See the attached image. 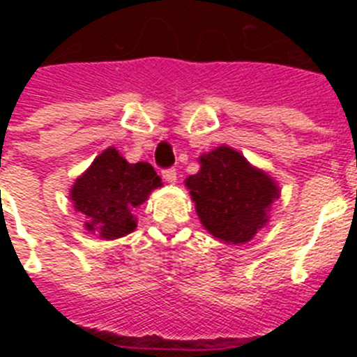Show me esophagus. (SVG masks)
<instances>
[{
  "label": "esophagus",
  "mask_w": 357,
  "mask_h": 357,
  "mask_svg": "<svg viewBox=\"0 0 357 357\" xmlns=\"http://www.w3.org/2000/svg\"><path fill=\"white\" fill-rule=\"evenodd\" d=\"M162 176L166 178V182H169V184H175V182H176V169L175 168L164 169Z\"/></svg>",
  "instance_id": "obj_1"
}]
</instances>
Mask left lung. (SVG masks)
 Listing matches in <instances>:
<instances>
[{
  "mask_svg": "<svg viewBox=\"0 0 357 357\" xmlns=\"http://www.w3.org/2000/svg\"><path fill=\"white\" fill-rule=\"evenodd\" d=\"M202 168L185 181L202 225L225 243H247L268 222L279 189L264 172L229 146L200 157Z\"/></svg>",
  "mask_w": 357,
  "mask_h": 357,
  "instance_id": "left-lung-1",
  "label": "left lung"
}]
</instances>
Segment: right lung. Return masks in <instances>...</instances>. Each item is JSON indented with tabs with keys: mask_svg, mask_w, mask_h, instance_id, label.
<instances>
[{
	"mask_svg": "<svg viewBox=\"0 0 357 357\" xmlns=\"http://www.w3.org/2000/svg\"><path fill=\"white\" fill-rule=\"evenodd\" d=\"M160 185L151 164H128L116 148H107L75 182L71 200L87 218L85 229L103 239H116L135 229L132 211Z\"/></svg>",
	"mask_w": 357,
	"mask_h": 357,
	"instance_id": "right-lung-1",
	"label": "right lung"
}]
</instances>
